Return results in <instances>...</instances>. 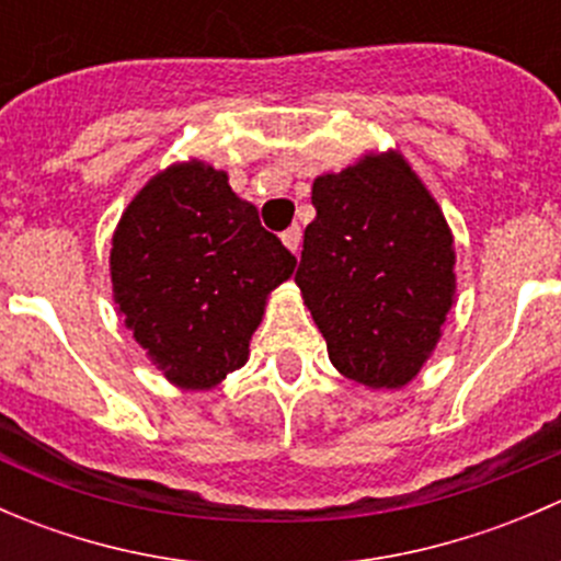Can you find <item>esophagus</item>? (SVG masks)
I'll list each match as a JSON object with an SVG mask.
<instances>
[{
    "instance_id": "34e87169",
    "label": "esophagus",
    "mask_w": 561,
    "mask_h": 561,
    "mask_svg": "<svg viewBox=\"0 0 561 561\" xmlns=\"http://www.w3.org/2000/svg\"><path fill=\"white\" fill-rule=\"evenodd\" d=\"M282 241H285V247L290 249V252L298 254V249H301V228H298V225H290V228L282 233Z\"/></svg>"
}]
</instances>
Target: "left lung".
I'll return each mask as SVG.
<instances>
[{
  "instance_id": "left-lung-1",
  "label": "left lung",
  "mask_w": 561,
  "mask_h": 561,
  "mask_svg": "<svg viewBox=\"0 0 561 561\" xmlns=\"http://www.w3.org/2000/svg\"><path fill=\"white\" fill-rule=\"evenodd\" d=\"M312 203L296 285L328 358L369 388L407 386L454 304V236L443 211L393 151L320 175Z\"/></svg>"
}]
</instances>
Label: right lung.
Listing matches in <instances>:
<instances>
[{"label": "right lung", "mask_w": 561, "mask_h": 561, "mask_svg": "<svg viewBox=\"0 0 561 561\" xmlns=\"http://www.w3.org/2000/svg\"><path fill=\"white\" fill-rule=\"evenodd\" d=\"M296 257L236 197L222 171L186 162L154 175L113 236L124 325L175 386L206 390L247 364L265 296Z\"/></svg>", "instance_id": "add662e5"}]
</instances>
